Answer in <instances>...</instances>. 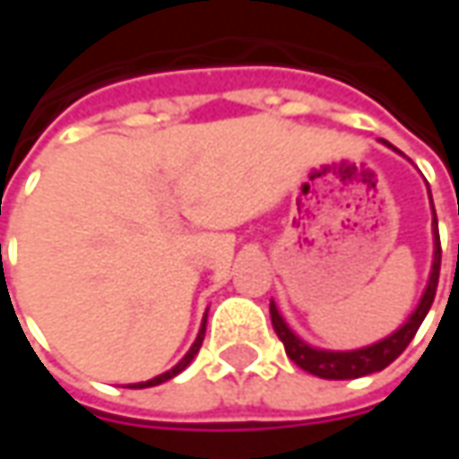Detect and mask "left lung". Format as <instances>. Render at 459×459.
Returning a JSON list of instances; mask_svg holds the SVG:
<instances>
[{"label": "left lung", "instance_id": "1", "mask_svg": "<svg viewBox=\"0 0 459 459\" xmlns=\"http://www.w3.org/2000/svg\"><path fill=\"white\" fill-rule=\"evenodd\" d=\"M388 145V143H385ZM432 199V194H429ZM434 212V204H432ZM434 257H432V273L427 281V289L421 293L419 304L411 311V316L398 326L396 332H391L388 337H383L378 342L360 347V350H319L311 347L301 337H296L291 326L283 322V316L278 314V307L271 301V322H273L278 340L286 347V355L291 358L301 370H307L311 376H319L326 380H350L360 378V376H370L378 373L383 368H388L396 360L398 355L406 350V344L414 340L416 329L421 326L427 311L432 308L434 293H437V283H439V263H442V247H439V230H437V214H434Z\"/></svg>", "mask_w": 459, "mask_h": 459}]
</instances>
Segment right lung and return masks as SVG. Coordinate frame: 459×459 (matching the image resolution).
Wrapping results in <instances>:
<instances>
[{
  "mask_svg": "<svg viewBox=\"0 0 459 459\" xmlns=\"http://www.w3.org/2000/svg\"><path fill=\"white\" fill-rule=\"evenodd\" d=\"M204 332H206V316H204L202 329H199V334H196V342L191 344V350H188L184 358L178 360V365H173L170 370H166V373H160V376H155V378H152V380H145V383H133V388H151V385H160V383H166V380H170V378H173V376H178L181 370H186V368H188V362L196 358V352H199V347H202Z\"/></svg>",
  "mask_w": 459,
  "mask_h": 459,
  "instance_id": "add662e5",
  "label": "right lung"
}]
</instances>
